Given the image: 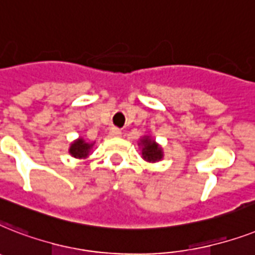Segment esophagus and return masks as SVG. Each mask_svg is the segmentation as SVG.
<instances>
[{
	"label": "esophagus",
	"instance_id": "1",
	"mask_svg": "<svg viewBox=\"0 0 255 255\" xmlns=\"http://www.w3.org/2000/svg\"><path fill=\"white\" fill-rule=\"evenodd\" d=\"M121 134V129H118V128H112L111 131H109V135H111V137H120Z\"/></svg>",
	"mask_w": 255,
	"mask_h": 255
}]
</instances>
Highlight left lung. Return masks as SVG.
I'll return each mask as SVG.
<instances>
[{"mask_svg":"<svg viewBox=\"0 0 255 255\" xmlns=\"http://www.w3.org/2000/svg\"><path fill=\"white\" fill-rule=\"evenodd\" d=\"M142 144V158L147 162H158L162 159V147L151 140L150 138H143L140 140Z\"/></svg>","mask_w":255,"mask_h":255,"instance_id":"1","label":"left lung"}]
</instances>
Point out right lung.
Segmentation results:
<instances>
[{
  "mask_svg": "<svg viewBox=\"0 0 255 255\" xmlns=\"http://www.w3.org/2000/svg\"><path fill=\"white\" fill-rule=\"evenodd\" d=\"M92 146L93 144L85 143L84 140L80 138V139L75 140V142L71 144L70 154L72 156H75V158H85V156H88L89 150H91Z\"/></svg>",
  "mask_w": 255,
  "mask_h": 255,
  "instance_id": "obj_1",
  "label": "right lung"
}]
</instances>
